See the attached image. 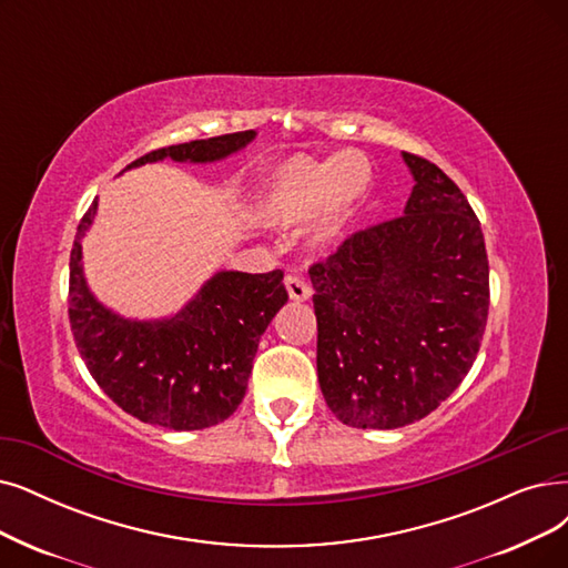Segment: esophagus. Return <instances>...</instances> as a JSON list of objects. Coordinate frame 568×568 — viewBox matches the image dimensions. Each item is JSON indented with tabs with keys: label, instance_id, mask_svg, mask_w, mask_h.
Here are the masks:
<instances>
[{
	"label": "esophagus",
	"instance_id": "1",
	"mask_svg": "<svg viewBox=\"0 0 568 568\" xmlns=\"http://www.w3.org/2000/svg\"><path fill=\"white\" fill-rule=\"evenodd\" d=\"M284 286L288 291L291 301H310L312 298V286L298 275H286Z\"/></svg>",
	"mask_w": 568,
	"mask_h": 568
}]
</instances>
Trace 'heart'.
Instances as JSON below:
<instances>
[{
	"mask_svg": "<svg viewBox=\"0 0 568 568\" xmlns=\"http://www.w3.org/2000/svg\"><path fill=\"white\" fill-rule=\"evenodd\" d=\"M373 184V168L358 151L328 158H288L265 179L258 216L267 225H296L316 214L314 235L333 237L352 219Z\"/></svg>",
	"mask_w": 568,
	"mask_h": 568,
	"instance_id": "heart-1",
	"label": "heart"
}]
</instances>
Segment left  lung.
Masks as SVG:
<instances>
[{
  "label": "left lung",
  "mask_w": 568,
  "mask_h": 568,
  "mask_svg": "<svg viewBox=\"0 0 568 568\" xmlns=\"http://www.w3.org/2000/svg\"><path fill=\"white\" fill-rule=\"evenodd\" d=\"M415 186L403 216L349 235L310 267L316 373L333 415L400 428L455 392L489 310L480 221L438 165L403 151Z\"/></svg>",
  "instance_id": "left-lung-1"
}]
</instances>
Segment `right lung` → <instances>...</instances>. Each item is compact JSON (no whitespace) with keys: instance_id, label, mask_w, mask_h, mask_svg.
Segmentation results:
<instances>
[{"instance_id":"right-lung-1","label":"right lung","mask_w":568,"mask_h":568,"mask_svg":"<svg viewBox=\"0 0 568 568\" xmlns=\"http://www.w3.org/2000/svg\"><path fill=\"white\" fill-rule=\"evenodd\" d=\"M254 130L151 151L130 168L155 161L214 163L244 149ZM98 200L83 214L70 258V324L77 347L100 389L132 417L174 430H197L229 419L244 398L258 339L288 301L284 272L223 270L195 298L165 320H125L90 293L81 237Z\"/></svg>"}]
</instances>
